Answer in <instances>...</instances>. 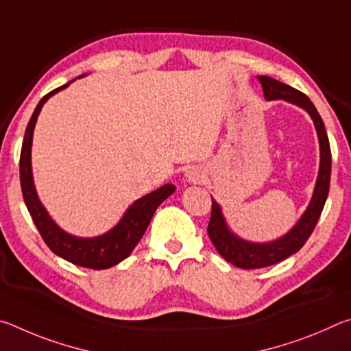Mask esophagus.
Here are the masks:
<instances>
[{"label":"esophagus","mask_w":351,"mask_h":351,"mask_svg":"<svg viewBox=\"0 0 351 351\" xmlns=\"http://www.w3.org/2000/svg\"><path fill=\"white\" fill-rule=\"evenodd\" d=\"M189 182H201L204 180V173L199 169H190L187 171Z\"/></svg>","instance_id":"1"}]
</instances>
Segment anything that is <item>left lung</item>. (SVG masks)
Instances as JSON below:
<instances>
[{
  "label": "left lung",
  "instance_id": "1",
  "mask_svg": "<svg viewBox=\"0 0 351 351\" xmlns=\"http://www.w3.org/2000/svg\"><path fill=\"white\" fill-rule=\"evenodd\" d=\"M258 80L261 82V86H263L265 97L268 100L283 99L287 102L302 106V108L310 112L319 136L320 169L316 189H314L311 203L308 206L306 212L287 235L272 243L258 245V243H249L235 237L228 229V226H226L219 206L212 199V213L209 226H207V234H209V239L212 240L218 254L226 261H229V263L241 269H257L276 265L278 261L288 258L289 255L295 254L305 245L306 240L313 234L314 228H316L320 213L324 210L326 197H328L331 178L330 141L325 132L324 121L319 116L316 106L313 105L311 100L304 93L297 91L295 88L285 85V83L272 79V77L260 75Z\"/></svg>",
  "mask_w": 351,
  "mask_h": 351
}]
</instances>
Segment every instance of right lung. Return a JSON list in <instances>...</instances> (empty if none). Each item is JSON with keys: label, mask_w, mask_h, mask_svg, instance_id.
Instances as JSON below:
<instances>
[{"label": "right lung", "mask_w": 351, "mask_h": 351, "mask_svg": "<svg viewBox=\"0 0 351 351\" xmlns=\"http://www.w3.org/2000/svg\"><path fill=\"white\" fill-rule=\"evenodd\" d=\"M56 88L54 91L47 93L46 96L40 100L37 108L29 121L23 139L21 154H20V181H21V192L23 198L29 213L37 226L41 239L51 249L52 252L58 257L71 261L82 268L90 269H106L111 268L122 260H125L133 249L138 245L139 240L144 235L147 226L150 224L154 210L162 203L165 198H169L175 192L173 184H165L161 189L145 195L141 199L128 207L125 215L112 228L110 232L105 235L96 237V239H77L62 230L58 226L52 221L51 217L47 215L45 207L38 201L37 192H35L34 181H32V169H31V147H32V134L35 128V122L41 111V106L51 96H54L63 88Z\"/></svg>", "instance_id": "right-lung-1"}]
</instances>
